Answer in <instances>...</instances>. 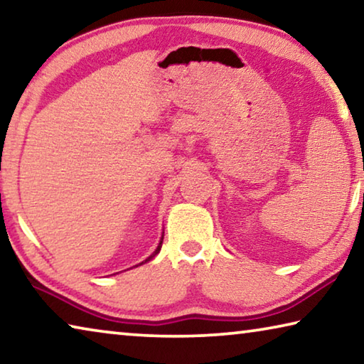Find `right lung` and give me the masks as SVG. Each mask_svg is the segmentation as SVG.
<instances>
[{"mask_svg": "<svg viewBox=\"0 0 364 364\" xmlns=\"http://www.w3.org/2000/svg\"><path fill=\"white\" fill-rule=\"evenodd\" d=\"M162 241H164V236H162V239H160V242H159V245H157V249H156V250H154V254H152L151 257H147V258H146V260H144L143 263H146V262H149V260H152V258H154V257H156V255L159 254V252H160V247H162ZM139 264H141V263H139Z\"/></svg>", "mask_w": 364, "mask_h": 364, "instance_id": "1", "label": "right lung"}]
</instances>
